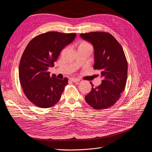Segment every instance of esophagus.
<instances>
[{
    "instance_id": "esophagus-1",
    "label": "esophagus",
    "mask_w": 152,
    "mask_h": 152,
    "mask_svg": "<svg viewBox=\"0 0 152 152\" xmlns=\"http://www.w3.org/2000/svg\"><path fill=\"white\" fill-rule=\"evenodd\" d=\"M70 80L73 82H78L80 81L79 79H78V78H70Z\"/></svg>"
}]
</instances>
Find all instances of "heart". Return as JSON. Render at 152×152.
Masks as SVG:
<instances>
[{"label":"heart","mask_w":152,"mask_h":152,"mask_svg":"<svg viewBox=\"0 0 152 152\" xmlns=\"http://www.w3.org/2000/svg\"><path fill=\"white\" fill-rule=\"evenodd\" d=\"M82 45H90L89 44H86V43H85V44H82Z\"/></svg>","instance_id":"1"}]
</instances>
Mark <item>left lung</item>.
<instances>
[{
    "mask_svg": "<svg viewBox=\"0 0 152 152\" xmlns=\"http://www.w3.org/2000/svg\"><path fill=\"white\" fill-rule=\"evenodd\" d=\"M80 37L92 44L94 49V68L101 71L102 83L94 87L85 99L96 110L113 105L125 89L128 64L123 48L114 37L107 32L81 34Z\"/></svg>",
    "mask_w": 152,
    "mask_h": 152,
    "instance_id": "left-lung-1",
    "label": "left lung"
}]
</instances>
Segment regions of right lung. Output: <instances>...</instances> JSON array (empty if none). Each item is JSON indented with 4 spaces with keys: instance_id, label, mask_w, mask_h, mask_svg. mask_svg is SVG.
<instances>
[{
    "instance_id": "right-lung-1",
    "label": "right lung",
    "mask_w": 152,
    "mask_h": 152,
    "mask_svg": "<svg viewBox=\"0 0 152 152\" xmlns=\"http://www.w3.org/2000/svg\"><path fill=\"white\" fill-rule=\"evenodd\" d=\"M76 34L48 32L34 37L27 45L19 64L21 86L27 99L40 108H49L59 101L68 79H58L48 70L61 50L74 41Z\"/></svg>"
}]
</instances>
